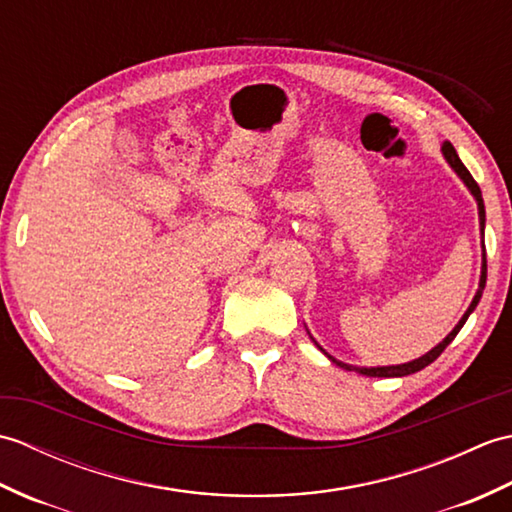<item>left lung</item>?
Instances as JSON below:
<instances>
[{"instance_id":"obj_1","label":"left lung","mask_w":512,"mask_h":512,"mask_svg":"<svg viewBox=\"0 0 512 512\" xmlns=\"http://www.w3.org/2000/svg\"><path fill=\"white\" fill-rule=\"evenodd\" d=\"M442 154H444V158H447V162L449 165L453 167V171L458 173V176L464 180V184L466 187H469V191L473 193V198L477 200V211H480V231L484 233V220H486V211H484V200H482V191H480V187H477V182L473 180V176L469 173V169H466L464 165H462V160L458 158V151H455V147L449 143H444L442 145ZM484 286H486V253H484V262H482V277H480V288H477V292H475V297H473V301H471V306H469V310L464 312V317L460 319V323L455 325V328L447 334V339H444L442 343H438L436 347H433V350H429L427 354L424 356H420V358H416V361H411V363H402V365H387V367H354V365H347V363H341V361H336L334 356H330L328 352L323 350V347H319V350L330 358V361L334 363V365H339V367H343V369H347V372H358V374H363V376H378V378H394V376H409V374H416V372H420V369H424L427 365H431L433 361H436V358L447 350V345L455 339V336H458V332L462 330V325L466 323V319H469V314L477 308V303H480V299H482V292H484Z\"/></svg>"}]
</instances>
